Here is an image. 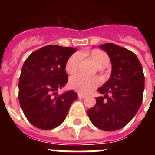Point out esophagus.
<instances>
[{"label": "esophagus", "instance_id": "esophagus-1", "mask_svg": "<svg viewBox=\"0 0 155 155\" xmlns=\"http://www.w3.org/2000/svg\"><path fill=\"white\" fill-rule=\"evenodd\" d=\"M78 97H79L80 99H83V98H86L87 96H86V95L82 94V93H78Z\"/></svg>", "mask_w": 155, "mask_h": 155}]
</instances>
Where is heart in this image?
Instances as JSON below:
<instances>
[{
    "instance_id": "obj_1",
    "label": "heart",
    "mask_w": 155,
    "mask_h": 155,
    "mask_svg": "<svg viewBox=\"0 0 155 155\" xmlns=\"http://www.w3.org/2000/svg\"><path fill=\"white\" fill-rule=\"evenodd\" d=\"M92 56L98 67L104 63H108V55L104 52L100 51H93L92 52ZM82 57L83 54L80 52L73 54L66 63V71L71 74L75 73L78 70ZM69 84L72 89L81 93L87 94L101 84V80L97 77H88L84 74L79 73L71 77Z\"/></svg>"
}]
</instances>
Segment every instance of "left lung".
<instances>
[{"label": "left lung", "mask_w": 155, "mask_h": 155, "mask_svg": "<svg viewBox=\"0 0 155 155\" xmlns=\"http://www.w3.org/2000/svg\"><path fill=\"white\" fill-rule=\"evenodd\" d=\"M99 47L109 56L112 71L108 81L98 88L104 97L96 98L97 103L87 110V115L96 127L114 131L127 125L139 109L144 91V73L132 51L114 43Z\"/></svg>", "instance_id": "1"}]
</instances>
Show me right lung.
Listing matches in <instances>:
<instances>
[{"label": "right lung", "mask_w": 155, "mask_h": 155, "mask_svg": "<svg viewBox=\"0 0 155 155\" xmlns=\"http://www.w3.org/2000/svg\"><path fill=\"white\" fill-rule=\"evenodd\" d=\"M75 51L72 47L48 45L25 59L19 78L18 98L25 117L35 127L47 130L60 125L77 99L72 90L51 96L68 83L66 63Z\"/></svg>", "instance_id": "1"}]
</instances>
